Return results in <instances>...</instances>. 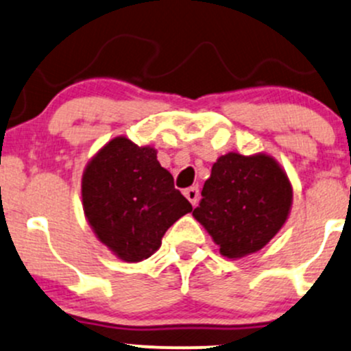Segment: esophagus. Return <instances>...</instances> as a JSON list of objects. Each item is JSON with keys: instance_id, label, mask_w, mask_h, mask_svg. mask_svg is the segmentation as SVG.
<instances>
[{"instance_id": "esophagus-1", "label": "esophagus", "mask_w": 351, "mask_h": 351, "mask_svg": "<svg viewBox=\"0 0 351 351\" xmlns=\"http://www.w3.org/2000/svg\"><path fill=\"white\" fill-rule=\"evenodd\" d=\"M184 196H186L188 202H190L191 205L195 206L196 203H198V198H199V191H198V188H196V186L186 188V190H184Z\"/></svg>"}]
</instances>
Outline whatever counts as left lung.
Masks as SVG:
<instances>
[{"label": "left lung", "mask_w": 351, "mask_h": 351, "mask_svg": "<svg viewBox=\"0 0 351 351\" xmlns=\"http://www.w3.org/2000/svg\"><path fill=\"white\" fill-rule=\"evenodd\" d=\"M193 217L219 253L230 260L260 252L283 228L293 203V186L268 153L230 152L211 167Z\"/></svg>", "instance_id": "left-lung-1"}]
</instances>
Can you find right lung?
Returning a JSON list of instances; mask_svg holds the SVG:
<instances>
[{"mask_svg":"<svg viewBox=\"0 0 351 351\" xmlns=\"http://www.w3.org/2000/svg\"><path fill=\"white\" fill-rule=\"evenodd\" d=\"M156 153L153 146L117 136L83 169L82 203L88 225L126 263L152 256L169 226L193 210L175 190L171 173L161 167Z\"/></svg>","mask_w":351,"mask_h":351,"instance_id":"add662e5","label":"right lung"}]
</instances>
